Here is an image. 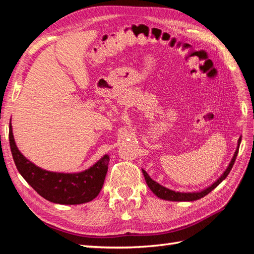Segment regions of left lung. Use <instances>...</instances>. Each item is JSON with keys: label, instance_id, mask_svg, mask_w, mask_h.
Returning <instances> with one entry per match:
<instances>
[{"label": "left lung", "instance_id": "1", "mask_svg": "<svg viewBox=\"0 0 254 254\" xmlns=\"http://www.w3.org/2000/svg\"><path fill=\"white\" fill-rule=\"evenodd\" d=\"M241 142V137L238 140V146L237 149H236L235 154L233 156L232 161H230L228 167L226 168V171L223 173V175L221 177H219L215 183H213L210 187H207L206 189L202 190V191H198V192H177V191H174L171 190L168 188L163 187L159 183L154 182L153 179H151V177L148 175L144 170H142V173L144 175V179L146 184H148V187L151 189L152 192H153L156 196H159L160 199L163 200H168V201H194V200H199L201 198H203L204 195H206L207 193H210L213 189H215L217 186L221 184L223 180L227 177V175L229 174V172L232 171L234 163L236 161V157H237L238 154V151H239V145Z\"/></svg>", "mask_w": 254, "mask_h": 254}]
</instances>
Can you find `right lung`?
Wrapping results in <instances>:
<instances>
[{"mask_svg": "<svg viewBox=\"0 0 254 254\" xmlns=\"http://www.w3.org/2000/svg\"><path fill=\"white\" fill-rule=\"evenodd\" d=\"M9 145L17 170L44 199L58 204H81L93 200L103 187L110 157L104 155L80 173H54L36 166L16 146L9 123Z\"/></svg>", "mask_w": 254, "mask_h": 254, "instance_id": "obj_1", "label": "right lung"}]
</instances>
